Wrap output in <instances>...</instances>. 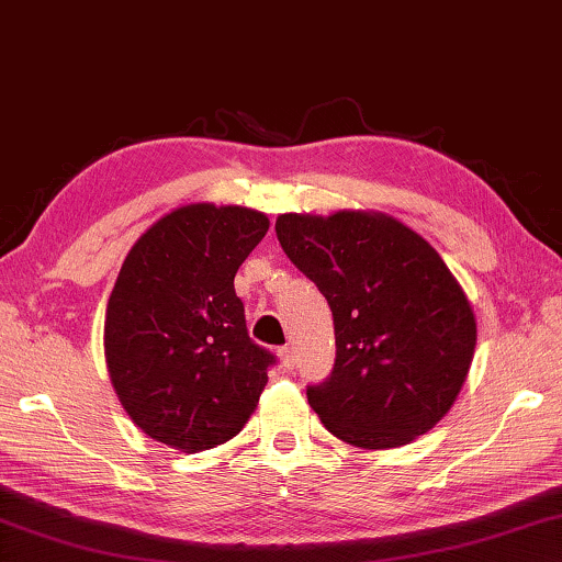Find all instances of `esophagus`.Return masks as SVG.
I'll return each instance as SVG.
<instances>
[{
	"label": "esophagus",
	"mask_w": 562,
	"mask_h": 562,
	"mask_svg": "<svg viewBox=\"0 0 562 562\" xmlns=\"http://www.w3.org/2000/svg\"><path fill=\"white\" fill-rule=\"evenodd\" d=\"M278 359H280L282 371H290V369H292V366H294V356H292L290 346H280V349H278Z\"/></svg>",
	"instance_id": "34e87169"
}]
</instances>
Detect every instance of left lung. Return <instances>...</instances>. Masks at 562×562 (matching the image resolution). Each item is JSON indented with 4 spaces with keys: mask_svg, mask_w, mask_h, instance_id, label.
<instances>
[{
    "mask_svg": "<svg viewBox=\"0 0 562 562\" xmlns=\"http://www.w3.org/2000/svg\"><path fill=\"white\" fill-rule=\"evenodd\" d=\"M282 250L334 314L336 361L307 401L334 437L391 450L450 413L467 381L476 319L430 243L393 216L282 213Z\"/></svg>",
    "mask_w": 562,
    "mask_h": 562,
    "instance_id": "obj_1",
    "label": "left lung"
}]
</instances>
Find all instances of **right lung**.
<instances>
[{"mask_svg": "<svg viewBox=\"0 0 562 562\" xmlns=\"http://www.w3.org/2000/svg\"><path fill=\"white\" fill-rule=\"evenodd\" d=\"M270 221L189 203L161 216L122 262L105 312V363L125 413L151 440L203 452L258 407L274 356L248 336L233 288Z\"/></svg>", "mask_w": 562, "mask_h": 562, "instance_id": "obj_1", "label": "right lung"}]
</instances>
